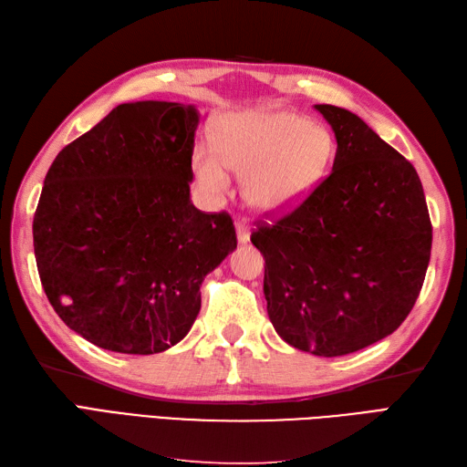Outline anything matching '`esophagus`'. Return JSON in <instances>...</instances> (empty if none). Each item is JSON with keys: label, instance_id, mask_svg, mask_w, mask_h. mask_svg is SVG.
<instances>
[{"label": "esophagus", "instance_id": "obj_1", "mask_svg": "<svg viewBox=\"0 0 467 467\" xmlns=\"http://www.w3.org/2000/svg\"><path fill=\"white\" fill-rule=\"evenodd\" d=\"M236 238L241 244H246L248 241H251V229H248V226L241 221L236 223Z\"/></svg>", "mask_w": 467, "mask_h": 467}]
</instances>
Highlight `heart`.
Listing matches in <instances>:
<instances>
[{"mask_svg":"<svg viewBox=\"0 0 467 467\" xmlns=\"http://www.w3.org/2000/svg\"><path fill=\"white\" fill-rule=\"evenodd\" d=\"M332 157V139L308 119L283 109L223 117L214 147L199 145L192 172L213 194L229 189V171L244 175L243 194L258 213H283L317 187Z\"/></svg>","mask_w":467,"mask_h":467,"instance_id":"heart-1","label":"heart"}]
</instances>
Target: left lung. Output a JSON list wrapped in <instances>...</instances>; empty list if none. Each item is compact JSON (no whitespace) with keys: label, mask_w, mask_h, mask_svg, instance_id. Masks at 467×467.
<instances>
[{"label":"left lung","mask_w":467,"mask_h":467,"mask_svg":"<svg viewBox=\"0 0 467 467\" xmlns=\"http://www.w3.org/2000/svg\"><path fill=\"white\" fill-rule=\"evenodd\" d=\"M314 109L338 143L330 175L251 241L265 256L266 310L280 338L332 358L406 320L426 278L431 223L410 161L348 109Z\"/></svg>","instance_id":"8db88e82"}]
</instances>
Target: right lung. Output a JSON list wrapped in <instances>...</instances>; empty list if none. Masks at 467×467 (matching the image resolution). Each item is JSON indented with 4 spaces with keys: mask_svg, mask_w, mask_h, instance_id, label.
<instances>
[{
    "mask_svg": "<svg viewBox=\"0 0 467 467\" xmlns=\"http://www.w3.org/2000/svg\"><path fill=\"white\" fill-rule=\"evenodd\" d=\"M194 105H117L59 150L43 181L34 248L43 290L103 350L157 354L189 334L201 285L236 248L226 213L191 201Z\"/></svg>",
    "mask_w": 467,
    "mask_h": 467,
    "instance_id": "1",
    "label": "right lung"
}]
</instances>
